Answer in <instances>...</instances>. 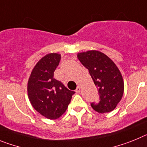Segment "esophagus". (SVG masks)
Segmentation results:
<instances>
[{"label": "esophagus", "mask_w": 147, "mask_h": 147, "mask_svg": "<svg viewBox=\"0 0 147 147\" xmlns=\"http://www.w3.org/2000/svg\"><path fill=\"white\" fill-rule=\"evenodd\" d=\"M75 92L77 93H80V92H81V87H80V86H78L77 89H75Z\"/></svg>", "instance_id": "obj_1"}]
</instances>
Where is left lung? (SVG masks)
<instances>
[{
	"label": "left lung",
	"instance_id": "8db88e82",
	"mask_svg": "<svg viewBox=\"0 0 147 147\" xmlns=\"http://www.w3.org/2000/svg\"><path fill=\"white\" fill-rule=\"evenodd\" d=\"M78 58L88 70L98 89L100 101L92 103V109L99 113L114 110L121 101L124 84L120 70L105 54L96 50L78 54Z\"/></svg>",
	"mask_w": 147,
	"mask_h": 147
}]
</instances>
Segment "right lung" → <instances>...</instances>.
Wrapping results in <instances>:
<instances>
[{
	"label": "right lung",
	"instance_id": "add662e5",
	"mask_svg": "<svg viewBox=\"0 0 147 147\" xmlns=\"http://www.w3.org/2000/svg\"><path fill=\"white\" fill-rule=\"evenodd\" d=\"M61 55L50 53L35 65L27 84L28 97L34 109L45 118L55 120L66 112L75 92L54 78Z\"/></svg>",
	"mask_w": 147,
	"mask_h": 147
}]
</instances>
